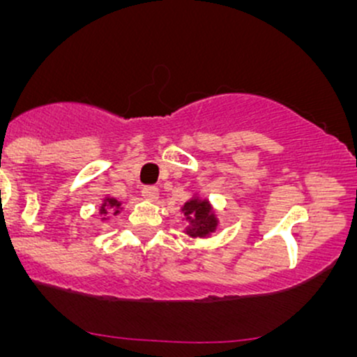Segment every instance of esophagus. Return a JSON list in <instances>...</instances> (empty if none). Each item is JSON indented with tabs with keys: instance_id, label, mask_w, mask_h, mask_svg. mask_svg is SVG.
Masks as SVG:
<instances>
[{
	"instance_id": "esophagus-1",
	"label": "esophagus",
	"mask_w": 357,
	"mask_h": 357,
	"mask_svg": "<svg viewBox=\"0 0 357 357\" xmlns=\"http://www.w3.org/2000/svg\"><path fill=\"white\" fill-rule=\"evenodd\" d=\"M141 195L144 196V199H147V202H155L159 198V190L155 186H146L142 188Z\"/></svg>"
}]
</instances>
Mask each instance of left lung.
Segmentation results:
<instances>
[{
  "label": "left lung",
  "instance_id": "8db88e82",
  "mask_svg": "<svg viewBox=\"0 0 357 357\" xmlns=\"http://www.w3.org/2000/svg\"><path fill=\"white\" fill-rule=\"evenodd\" d=\"M181 213L184 215L188 227L184 233L191 238H210V236L218 230L220 220L216 216L215 208L208 198H202L198 192L191 196L184 206H181Z\"/></svg>",
  "mask_w": 357,
  "mask_h": 357
}]
</instances>
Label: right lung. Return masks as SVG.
I'll list each match as a JSON object with an SVG mask.
<instances>
[{"label": "right lung", "mask_w": 357, "mask_h": 357, "mask_svg": "<svg viewBox=\"0 0 357 357\" xmlns=\"http://www.w3.org/2000/svg\"><path fill=\"white\" fill-rule=\"evenodd\" d=\"M121 211H122V202H119V199L112 198V196H105V198L102 199L100 208H99L100 221H107L110 218L109 215L117 216Z\"/></svg>", "instance_id": "add662e5"}]
</instances>
